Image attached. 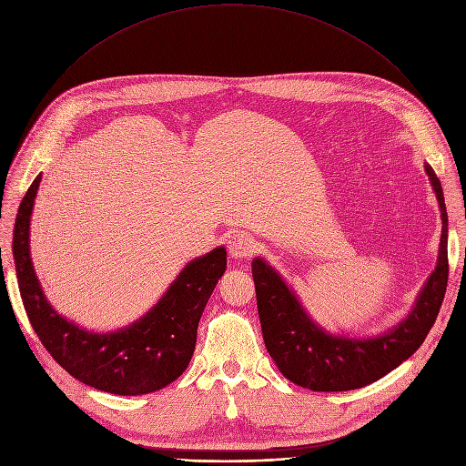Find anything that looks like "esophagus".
Segmentation results:
<instances>
[{
	"label": "esophagus",
	"mask_w": 466,
	"mask_h": 466,
	"mask_svg": "<svg viewBox=\"0 0 466 466\" xmlns=\"http://www.w3.org/2000/svg\"><path fill=\"white\" fill-rule=\"evenodd\" d=\"M258 250V241L248 232H238L228 239V252L236 260L250 258Z\"/></svg>",
	"instance_id": "34e87169"
}]
</instances>
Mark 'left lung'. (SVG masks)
I'll return each mask as SVG.
<instances>
[{
  "mask_svg": "<svg viewBox=\"0 0 466 466\" xmlns=\"http://www.w3.org/2000/svg\"><path fill=\"white\" fill-rule=\"evenodd\" d=\"M439 198L442 234L439 264L405 321L366 340L330 336L305 314L293 291L264 260L252 262L258 316L266 348L291 383L314 392H342L366 387L407 360L426 340L448 286V214L441 180L426 165Z\"/></svg>",
  "mask_w": 466,
  "mask_h": 466,
  "instance_id": "1",
  "label": "left lung"
}]
</instances>
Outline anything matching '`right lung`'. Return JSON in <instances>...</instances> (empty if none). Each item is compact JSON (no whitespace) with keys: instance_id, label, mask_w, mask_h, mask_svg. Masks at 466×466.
<instances>
[{"instance_id":"1","label":"right lung","mask_w":466,"mask_h":466,"mask_svg":"<svg viewBox=\"0 0 466 466\" xmlns=\"http://www.w3.org/2000/svg\"><path fill=\"white\" fill-rule=\"evenodd\" d=\"M40 175L22 198L13 255L22 303L33 330L54 360L81 383L118 396L159 390L187 368L204 307L227 268L225 247L184 268L161 301L118 332L93 334L68 323L48 305L29 258V218Z\"/></svg>"}]
</instances>
